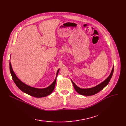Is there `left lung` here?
I'll return each mask as SVG.
<instances>
[{
	"instance_id": "1",
	"label": "left lung",
	"mask_w": 126,
	"mask_h": 126,
	"mask_svg": "<svg viewBox=\"0 0 126 126\" xmlns=\"http://www.w3.org/2000/svg\"><path fill=\"white\" fill-rule=\"evenodd\" d=\"M113 71H114V67H113V68L112 69V71L111 72V74L110 75L108 76V77L106 79V80L101 83V84H98L96 85V86L92 87V88H85V89H83L81 88L80 87H78L73 82L72 80L71 82L72 83V84L74 85V87L76 91L79 93V94L85 95V96H90L94 95L97 93H98V92H100L101 90H102L106 85H108L109 83V81H110L112 77V75H113Z\"/></svg>"
}]
</instances>
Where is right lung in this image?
I'll use <instances>...</instances> for the list:
<instances>
[{
	"instance_id": "right-lung-1",
	"label": "right lung",
	"mask_w": 126,
	"mask_h": 126,
	"mask_svg": "<svg viewBox=\"0 0 126 126\" xmlns=\"http://www.w3.org/2000/svg\"><path fill=\"white\" fill-rule=\"evenodd\" d=\"M10 72L13 79V80L15 83V84L22 91H23V92H25V94H28L31 96H34L35 97H38V98L48 96V95L51 94V92L53 91V90H54L55 88L56 82V78L58 74V72L59 71V69L57 72V75L55 78V80H54V82H53L50 86H49L48 87L45 88H37L31 87L30 86L26 85L25 84L23 83L22 82H21L20 80L18 79V78L15 74L14 72L13 71L11 63L10 62Z\"/></svg>"
}]
</instances>
